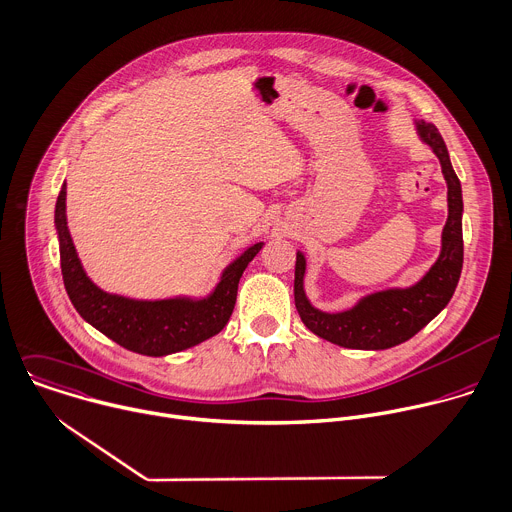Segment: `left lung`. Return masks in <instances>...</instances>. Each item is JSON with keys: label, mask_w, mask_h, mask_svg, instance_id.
<instances>
[{"label": "left lung", "mask_w": 512, "mask_h": 512, "mask_svg": "<svg viewBox=\"0 0 512 512\" xmlns=\"http://www.w3.org/2000/svg\"><path fill=\"white\" fill-rule=\"evenodd\" d=\"M420 139L436 153L448 183V220L442 230V250L434 266L407 288H387L363 296L353 309L323 313L304 294L306 260L296 252L294 266V304L306 325L325 341L347 349L379 351L412 339L450 302L462 272V187L452 169L450 155L440 131L432 123L416 121Z\"/></svg>", "instance_id": "8db88e82"}]
</instances>
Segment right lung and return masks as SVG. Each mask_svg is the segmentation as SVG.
Instances as JSON below:
<instances>
[{
  "label": "right lung",
  "mask_w": 512,
  "mask_h": 512,
  "mask_svg": "<svg viewBox=\"0 0 512 512\" xmlns=\"http://www.w3.org/2000/svg\"><path fill=\"white\" fill-rule=\"evenodd\" d=\"M54 224L64 286L78 315L121 347L149 357L171 355L218 335L232 317L238 282L246 266L264 246L262 242L252 244L228 264L214 292L206 298L133 300L100 290L86 276L66 224V183L56 201Z\"/></svg>",
  "instance_id": "obj_1"
}]
</instances>
